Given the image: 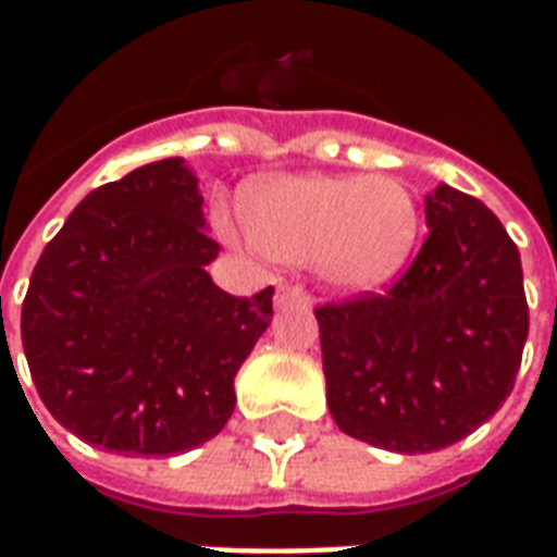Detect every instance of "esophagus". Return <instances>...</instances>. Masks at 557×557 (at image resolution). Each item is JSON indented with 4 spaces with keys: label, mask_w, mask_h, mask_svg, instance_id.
Masks as SVG:
<instances>
[{
    "label": "esophagus",
    "mask_w": 557,
    "mask_h": 557,
    "mask_svg": "<svg viewBox=\"0 0 557 557\" xmlns=\"http://www.w3.org/2000/svg\"><path fill=\"white\" fill-rule=\"evenodd\" d=\"M274 304H277V310H286V307H292V304H298V307H310V295H307L301 286L283 283V286L277 289V298H274Z\"/></svg>",
    "instance_id": "34e87169"
}]
</instances>
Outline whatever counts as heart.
<instances>
[{"label":"heart","mask_w":557,"mask_h":557,"mask_svg":"<svg viewBox=\"0 0 557 557\" xmlns=\"http://www.w3.org/2000/svg\"><path fill=\"white\" fill-rule=\"evenodd\" d=\"M253 244L286 265H315L346 295L385 289L420 238V206L394 175H286L244 202Z\"/></svg>","instance_id":"obj_1"}]
</instances>
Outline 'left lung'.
Wrapping results in <instances>:
<instances>
[{
    "instance_id": "8db88e82",
    "label": "left lung",
    "mask_w": 557,
    "mask_h": 557,
    "mask_svg": "<svg viewBox=\"0 0 557 557\" xmlns=\"http://www.w3.org/2000/svg\"><path fill=\"white\" fill-rule=\"evenodd\" d=\"M426 226L387 295L315 310L331 418L394 454L442 450L486 423L513 391L528 337L522 262L502 220L438 184Z\"/></svg>"
}]
</instances>
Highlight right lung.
Segmentation results:
<instances>
[{
	"instance_id": "right-lung-1",
	"label": "right lung",
	"mask_w": 557,
	"mask_h": 557,
	"mask_svg": "<svg viewBox=\"0 0 557 557\" xmlns=\"http://www.w3.org/2000/svg\"><path fill=\"white\" fill-rule=\"evenodd\" d=\"M218 250L184 158L127 172L71 211L20 315L32 382L65 430L113 454L172 456L226 426L274 289L214 286Z\"/></svg>"
}]
</instances>
